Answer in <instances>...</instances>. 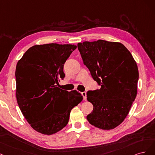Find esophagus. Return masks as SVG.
Listing matches in <instances>:
<instances>
[{"label":"esophagus","instance_id":"obj_1","mask_svg":"<svg viewBox=\"0 0 155 155\" xmlns=\"http://www.w3.org/2000/svg\"><path fill=\"white\" fill-rule=\"evenodd\" d=\"M82 94L83 98H84V101H86V100H87V97H86L87 96V94H86V92H82Z\"/></svg>","mask_w":155,"mask_h":155}]
</instances>
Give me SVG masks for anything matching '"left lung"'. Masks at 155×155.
Listing matches in <instances>:
<instances>
[{
	"label": "left lung",
	"instance_id": "left-lung-1",
	"mask_svg": "<svg viewBox=\"0 0 155 155\" xmlns=\"http://www.w3.org/2000/svg\"><path fill=\"white\" fill-rule=\"evenodd\" d=\"M77 46L84 65L101 86L100 89L87 93V101L93 106L87 120L104 130L115 128L126 118L137 97V63L120 42L98 40Z\"/></svg>",
	"mask_w": 155,
	"mask_h": 155
}]
</instances>
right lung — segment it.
Instances as JSON below:
<instances>
[{"label":"right lung","mask_w":155,"mask_h":155,"mask_svg":"<svg viewBox=\"0 0 155 155\" xmlns=\"http://www.w3.org/2000/svg\"><path fill=\"white\" fill-rule=\"evenodd\" d=\"M77 48L71 44H46L31 47L18 61L16 98L31 127L44 134L61 131L69 122L71 109L82 101L74 90L57 87L64 79V64Z\"/></svg>","instance_id":"obj_1"}]
</instances>
